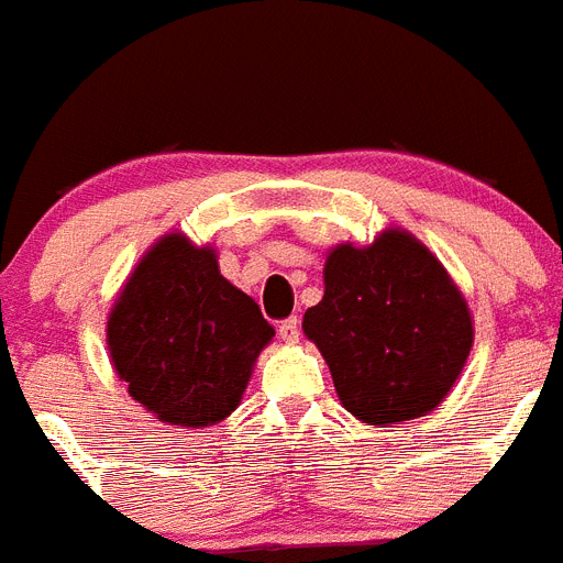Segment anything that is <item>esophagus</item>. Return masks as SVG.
Wrapping results in <instances>:
<instances>
[{"mask_svg":"<svg viewBox=\"0 0 563 563\" xmlns=\"http://www.w3.org/2000/svg\"><path fill=\"white\" fill-rule=\"evenodd\" d=\"M277 334H280L283 343H297V340H300V320L297 318L283 320L280 329H277Z\"/></svg>","mask_w":563,"mask_h":563,"instance_id":"34e87169","label":"esophagus"}]
</instances>
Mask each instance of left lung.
Masks as SVG:
<instances>
[{
    "instance_id": "left-lung-1",
    "label": "left lung",
    "mask_w": 563,
    "mask_h": 563,
    "mask_svg": "<svg viewBox=\"0 0 563 563\" xmlns=\"http://www.w3.org/2000/svg\"><path fill=\"white\" fill-rule=\"evenodd\" d=\"M343 409L366 427L438 409L461 377L475 325L464 291L406 229L369 245L338 243L323 266V300L303 314Z\"/></svg>"
}]
</instances>
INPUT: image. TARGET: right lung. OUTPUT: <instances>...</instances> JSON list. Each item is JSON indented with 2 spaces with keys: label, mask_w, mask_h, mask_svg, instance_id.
Returning a JSON list of instances; mask_svg holds the SVG:
<instances>
[{
  "label": "right lung",
  "mask_w": 563,
  "mask_h": 563,
  "mask_svg": "<svg viewBox=\"0 0 563 563\" xmlns=\"http://www.w3.org/2000/svg\"><path fill=\"white\" fill-rule=\"evenodd\" d=\"M274 325L220 274L214 245L168 231L140 257L108 311L113 372L145 412L202 429L243 400Z\"/></svg>",
  "instance_id": "add662e5"
}]
</instances>
